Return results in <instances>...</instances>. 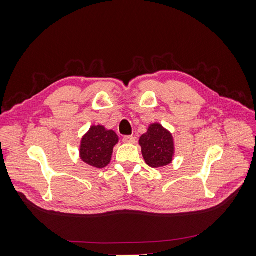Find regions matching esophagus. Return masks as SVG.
Returning a JSON list of instances; mask_svg holds the SVG:
<instances>
[{"label": "esophagus", "mask_w": 256, "mask_h": 256, "mask_svg": "<svg viewBox=\"0 0 256 256\" xmlns=\"http://www.w3.org/2000/svg\"><path fill=\"white\" fill-rule=\"evenodd\" d=\"M124 143H130V144H135L136 143V139L134 136H126L124 137Z\"/></svg>", "instance_id": "34e87169"}]
</instances>
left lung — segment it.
Listing matches in <instances>:
<instances>
[{"instance_id": "obj_1", "label": "left lung", "mask_w": 256, "mask_h": 256, "mask_svg": "<svg viewBox=\"0 0 256 256\" xmlns=\"http://www.w3.org/2000/svg\"><path fill=\"white\" fill-rule=\"evenodd\" d=\"M139 145L145 163L152 168H160L172 163L176 145L172 134L160 124H152L140 137Z\"/></svg>"}]
</instances>
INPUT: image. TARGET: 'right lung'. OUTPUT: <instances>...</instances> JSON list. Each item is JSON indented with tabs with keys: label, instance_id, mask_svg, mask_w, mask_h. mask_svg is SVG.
I'll list each match as a JSON object with an SVG mask.
<instances>
[{
	"label": "right lung",
	"instance_id": "right-lung-1",
	"mask_svg": "<svg viewBox=\"0 0 256 256\" xmlns=\"http://www.w3.org/2000/svg\"><path fill=\"white\" fill-rule=\"evenodd\" d=\"M119 137L113 130L93 124L80 139V158L87 165L102 169L111 162L113 150Z\"/></svg>",
	"mask_w": 256,
	"mask_h": 256
}]
</instances>
